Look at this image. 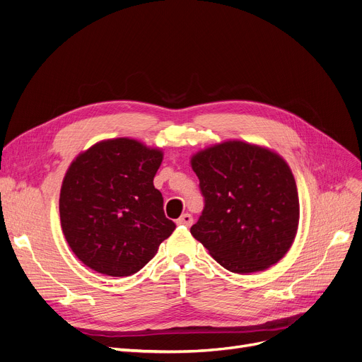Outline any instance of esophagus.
I'll list each match as a JSON object with an SVG mask.
<instances>
[{
  "mask_svg": "<svg viewBox=\"0 0 362 362\" xmlns=\"http://www.w3.org/2000/svg\"><path fill=\"white\" fill-rule=\"evenodd\" d=\"M178 226H185V227H190L193 223V216L190 214H184L177 219Z\"/></svg>",
  "mask_w": 362,
  "mask_h": 362,
  "instance_id": "34e87169",
  "label": "esophagus"
}]
</instances>
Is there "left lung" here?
Returning <instances> with one entry per match:
<instances>
[{"label": "left lung", "mask_w": 362, "mask_h": 362, "mask_svg": "<svg viewBox=\"0 0 362 362\" xmlns=\"http://www.w3.org/2000/svg\"><path fill=\"white\" fill-rule=\"evenodd\" d=\"M192 168L204 197L193 237L231 272L277 264L299 226L296 182L280 154L233 140L196 153Z\"/></svg>", "instance_id": "8db88e82"}]
</instances>
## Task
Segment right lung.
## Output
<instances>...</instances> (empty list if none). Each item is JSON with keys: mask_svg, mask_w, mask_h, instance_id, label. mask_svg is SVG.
<instances>
[{"mask_svg": "<svg viewBox=\"0 0 362 362\" xmlns=\"http://www.w3.org/2000/svg\"><path fill=\"white\" fill-rule=\"evenodd\" d=\"M163 153L132 139L94 144L69 166L60 190L67 245L88 268L128 277L156 255L175 230L153 178Z\"/></svg>", "mask_w": 362, "mask_h": 362, "instance_id": "obj_1", "label": "right lung"}]
</instances>
